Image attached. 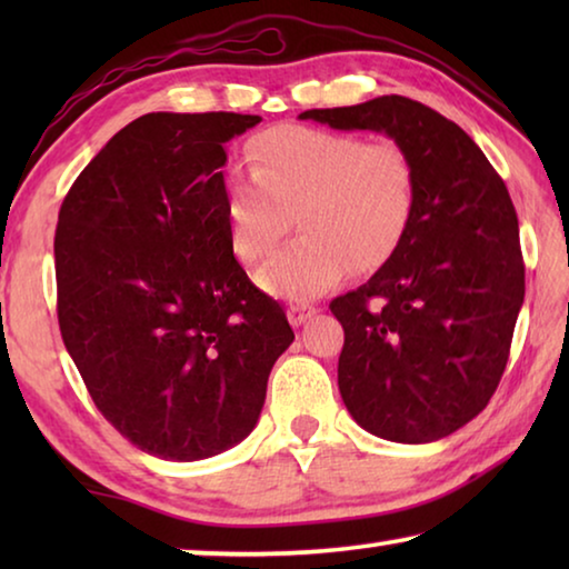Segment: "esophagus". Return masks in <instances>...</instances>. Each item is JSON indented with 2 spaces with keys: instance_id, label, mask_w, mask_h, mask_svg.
Instances as JSON below:
<instances>
[{
  "instance_id": "esophagus-1",
  "label": "esophagus",
  "mask_w": 569,
  "mask_h": 569,
  "mask_svg": "<svg viewBox=\"0 0 569 569\" xmlns=\"http://www.w3.org/2000/svg\"><path fill=\"white\" fill-rule=\"evenodd\" d=\"M313 313H316V306L306 303V301H293L291 306H288V321H291V326L306 323Z\"/></svg>"
}]
</instances>
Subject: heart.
<instances>
[{
    "mask_svg": "<svg viewBox=\"0 0 569 569\" xmlns=\"http://www.w3.org/2000/svg\"><path fill=\"white\" fill-rule=\"evenodd\" d=\"M250 178L230 180V243L258 261L291 228L293 243L258 268L263 291L311 298L346 276L371 273L397 253L417 216V166L393 140L278 124L248 146Z\"/></svg>",
    "mask_w": 569,
    "mask_h": 569,
    "instance_id": "heart-1",
    "label": "heart"
}]
</instances>
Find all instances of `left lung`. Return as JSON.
Returning <instances> with one entry per match:
<instances>
[{"label": "left lung", "instance_id": "1", "mask_svg": "<svg viewBox=\"0 0 569 569\" xmlns=\"http://www.w3.org/2000/svg\"><path fill=\"white\" fill-rule=\"evenodd\" d=\"M333 130H373L417 166V216L387 263L331 301L343 326L339 391L369 435L427 445L487 407L525 301L517 213L477 142L401 94L306 110Z\"/></svg>", "mask_w": 569, "mask_h": 569}]
</instances>
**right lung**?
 Segmentation results:
<instances>
[{
	"label": "right lung",
	"instance_id": "right-lung-1",
	"mask_svg": "<svg viewBox=\"0 0 569 569\" xmlns=\"http://www.w3.org/2000/svg\"><path fill=\"white\" fill-rule=\"evenodd\" d=\"M258 114L148 112L77 176L54 233L57 319L94 407L146 455L243 441L293 341L233 256L226 142Z\"/></svg>",
	"mask_w": 569,
	"mask_h": 569
}]
</instances>
